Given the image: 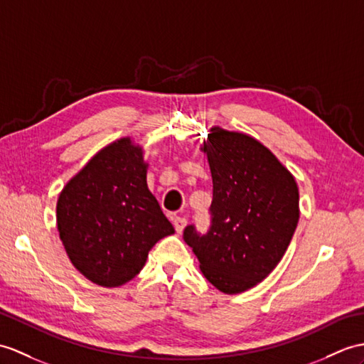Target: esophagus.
<instances>
[{
    "mask_svg": "<svg viewBox=\"0 0 364 364\" xmlns=\"http://www.w3.org/2000/svg\"><path fill=\"white\" fill-rule=\"evenodd\" d=\"M186 223H188V220H186L184 217H175L173 218V226H175V230H176V232H181L183 230H184V226H186Z\"/></svg>",
    "mask_w": 364,
    "mask_h": 364,
    "instance_id": "esophagus-1",
    "label": "esophagus"
}]
</instances>
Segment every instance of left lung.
<instances>
[{"instance_id":"1","label":"left lung","mask_w":364,"mask_h":364,"mask_svg":"<svg viewBox=\"0 0 364 364\" xmlns=\"http://www.w3.org/2000/svg\"><path fill=\"white\" fill-rule=\"evenodd\" d=\"M205 151L213 175L210 223L206 232L188 225L183 237L215 289L242 293L264 281L289 248L299 220L298 186L247 134L215 127Z\"/></svg>"}]
</instances>
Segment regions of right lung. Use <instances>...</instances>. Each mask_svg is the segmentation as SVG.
<instances>
[{
    "instance_id": "1",
    "label": "right lung",
    "mask_w": 364,
    "mask_h": 364,
    "mask_svg": "<svg viewBox=\"0 0 364 364\" xmlns=\"http://www.w3.org/2000/svg\"><path fill=\"white\" fill-rule=\"evenodd\" d=\"M146 173L141 149L124 138L100 150L58 197L57 230L66 255L91 282H129L151 247L175 232Z\"/></svg>"
}]
</instances>
